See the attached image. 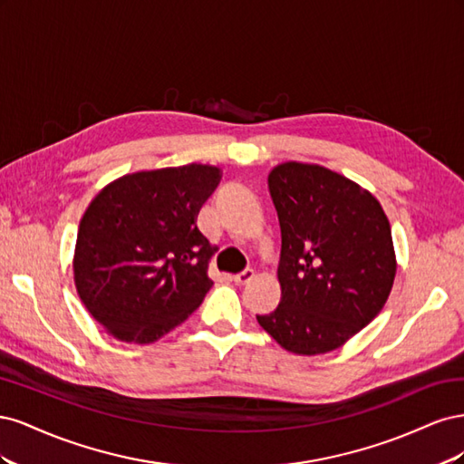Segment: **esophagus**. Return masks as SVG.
Instances as JSON below:
<instances>
[{
  "label": "esophagus",
  "mask_w": 464,
  "mask_h": 464,
  "mask_svg": "<svg viewBox=\"0 0 464 464\" xmlns=\"http://www.w3.org/2000/svg\"><path fill=\"white\" fill-rule=\"evenodd\" d=\"M254 276H256V273H254V271H251V269H246V271H242V273L234 275V276H232V280H234V283H236L237 286H242V285H247L249 280H254Z\"/></svg>",
  "instance_id": "obj_1"
}]
</instances>
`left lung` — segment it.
Wrapping results in <instances>:
<instances>
[{
  "label": "left lung",
  "instance_id": "1",
  "mask_svg": "<svg viewBox=\"0 0 464 464\" xmlns=\"http://www.w3.org/2000/svg\"><path fill=\"white\" fill-rule=\"evenodd\" d=\"M269 191L280 304L257 321L288 353H331L383 310L397 273L391 224L368 189L319 164L275 166Z\"/></svg>",
  "mask_w": 464,
  "mask_h": 464
}]
</instances>
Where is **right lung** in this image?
Wrapping results in <instances>:
<instances>
[{
  "mask_svg": "<svg viewBox=\"0 0 464 464\" xmlns=\"http://www.w3.org/2000/svg\"><path fill=\"white\" fill-rule=\"evenodd\" d=\"M220 168L186 164L121 176L79 224L73 275L81 302L108 334L150 344L181 325L213 286V246L198 215Z\"/></svg>",
  "mask_w": 464,
  "mask_h": 464,
  "instance_id": "right-lung-1",
  "label": "right lung"
}]
</instances>
